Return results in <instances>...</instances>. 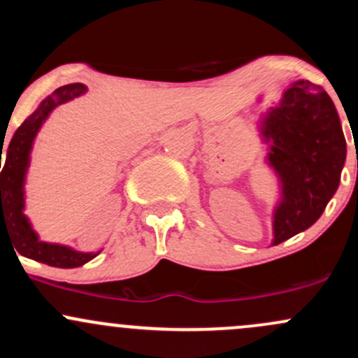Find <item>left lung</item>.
<instances>
[{
	"label": "left lung",
	"mask_w": 358,
	"mask_h": 358,
	"mask_svg": "<svg viewBox=\"0 0 358 358\" xmlns=\"http://www.w3.org/2000/svg\"><path fill=\"white\" fill-rule=\"evenodd\" d=\"M259 131L270 145L268 165L280 180L273 211V245L309 229L340 186L347 141L336 107L309 80H297L261 117Z\"/></svg>",
	"instance_id": "1"
}]
</instances>
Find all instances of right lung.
I'll use <instances>...</instances> for the list:
<instances>
[{
    "label": "right lung",
    "instance_id": "add662e5",
    "mask_svg": "<svg viewBox=\"0 0 358 358\" xmlns=\"http://www.w3.org/2000/svg\"><path fill=\"white\" fill-rule=\"evenodd\" d=\"M87 92L82 83H70L56 88L41 106L22 122L11 138L6 150L5 167L1 169V239L8 236L15 249L22 256L56 268H78L94 259L99 252H80L68 245L49 244L39 241V236L25 217V176L30 162L34 140L49 114L61 103L73 101ZM3 153V143H1Z\"/></svg>",
    "mask_w": 358,
    "mask_h": 358
}]
</instances>
